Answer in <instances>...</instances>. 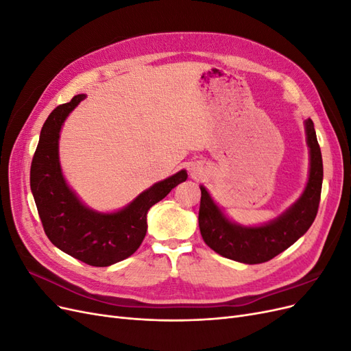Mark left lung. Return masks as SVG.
<instances>
[{"label":"left lung","mask_w":351,"mask_h":351,"mask_svg":"<svg viewBox=\"0 0 351 351\" xmlns=\"http://www.w3.org/2000/svg\"><path fill=\"white\" fill-rule=\"evenodd\" d=\"M304 132L309 147V176L299 199L277 218L259 226H241L227 217L204 184L199 186V228L212 250L240 263H263L289 249L311 228L321 200L324 165L311 119L304 120Z\"/></svg>","instance_id":"left-lung-1"}]
</instances>
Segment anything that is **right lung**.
Returning a JSON list of instances; mask_svg holds the SVG:
<instances>
[{
    "label": "right lung",
    "instance_id": "1",
    "mask_svg": "<svg viewBox=\"0 0 351 351\" xmlns=\"http://www.w3.org/2000/svg\"><path fill=\"white\" fill-rule=\"evenodd\" d=\"M84 98V93L76 95L49 114L32 159L30 190L45 234L56 247L92 267H110L139 249L146 236L147 212L186 182L187 171L180 169L152 184L121 209L99 212L83 204L62 174L60 134L70 112Z\"/></svg>",
    "mask_w": 351,
    "mask_h": 351
}]
</instances>
